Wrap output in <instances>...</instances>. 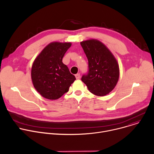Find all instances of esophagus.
Returning a JSON list of instances; mask_svg holds the SVG:
<instances>
[{
	"mask_svg": "<svg viewBox=\"0 0 154 154\" xmlns=\"http://www.w3.org/2000/svg\"><path fill=\"white\" fill-rule=\"evenodd\" d=\"M75 78H76V79H77V80L80 79V74H75Z\"/></svg>",
	"mask_w": 154,
	"mask_h": 154,
	"instance_id": "34e87169",
	"label": "esophagus"
}]
</instances>
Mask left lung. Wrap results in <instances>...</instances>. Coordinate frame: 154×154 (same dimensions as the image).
Here are the masks:
<instances>
[{
	"instance_id": "obj_1",
	"label": "left lung",
	"mask_w": 154,
	"mask_h": 154,
	"mask_svg": "<svg viewBox=\"0 0 154 154\" xmlns=\"http://www.w3.org/2000/svg\"><path fill=\"white\" fill-rule=\"evenodd\" d=\"M80 45L88 60L89 71L82 77L88 89L93 94L103 96L116 86L119 77L118 63L107 47L101 41L91 39Z\"/></svg>"
}]
</instances>
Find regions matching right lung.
I'll use <instances>...</instances> for the list:
<instances>
[{
  "label": "right lung",
  "mask_w": 154,
  "mask_h": 154,
  "mask_svg": "<svg viewBox=\"0 0 154 154\" xmlns=\"http://www.w3.org/2000/svg\"><path fill=\"white\" fill-rule=\"evenodd\" d=\"M71 42H52L35 59L31 78L35 90L43 97L56 100L67 93L75 77L62 59Z\"/></svg>",
  "instance_id": "1"
}]
</instances>
